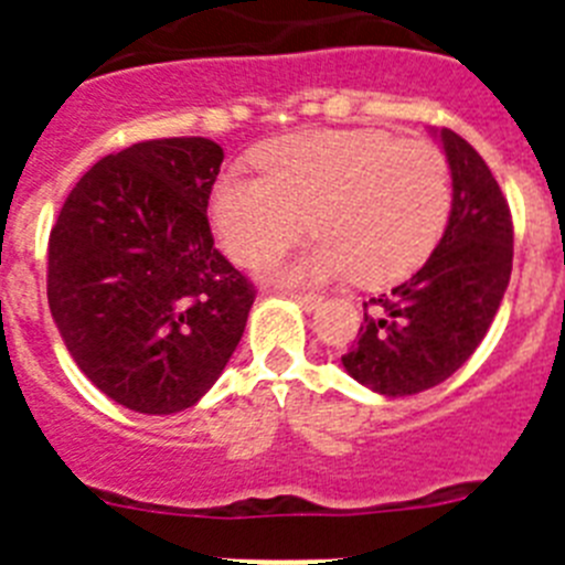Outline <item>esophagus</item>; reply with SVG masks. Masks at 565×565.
I'll return each instance as SVG.
<instances>
[{"instance_id":"obj_1","label":"esophagus","mask_w":565,"mask_h":565,"mask_svg":"<svg viewBox=\"0 0 565 565\" xmlns=\"http://www.w3.org/2000/svg\"><path fill=\"white\" fill-rule=\"evenodd\" d=\"M291 299L294 302H299V306L306 308V311H313V308L319 306V294H306V291H291Z\"/></svg>"}]
</instances>
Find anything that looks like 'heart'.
I'll return each instance as SVG.
<instances>
[{
	"instance_id": "1",
	"label": "heart",
	"mask_w": 565,
	"mask_h": 565,
	"mask_svg": "<svg viewBox=\"0 0 565 565\" xmlns=\"http://www.w3.org/2000/svg\"><path fill=\"white\" fill-rule=\"evenodd\" d=\"M263 178L226 174L212 192L223 246L243 266H266L322 234L282 279L353 277L391 286L430 257L450 214V163L422 138L387 129H308L254 154ZM312 221L308 222L307 217Z\"/></svg>"
}]
</instances>
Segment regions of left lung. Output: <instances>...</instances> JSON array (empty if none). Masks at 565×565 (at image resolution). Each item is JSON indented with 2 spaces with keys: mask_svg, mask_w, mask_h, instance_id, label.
Returning <instances> with one entry per match:
<instances>
[{
  "mask_svg": "<svg viewBox=\"0 0 565 565\" xmlns=\"http://www.w3.org/2000/svg\"><path fill=\"white\" fill-rule=\"evenodd\" d=\"M452 169V214L441 243L407 282L364 302L344 371L384 396L436 387L487 337L512 274V212L481 154L441 129Z\"/></svg>",
  "mask_w": 565,
  "mask_h": 565,
  "instance_id": "8db88e82",
  "label": "left lung"
}]
</instances>
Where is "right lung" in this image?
<instances>
[{
    "mask_svg": "<svg viewBox=\"0 0 565 565\" xmlns=\"http://www.w3.org/2000/svg\"><path fill=\"white\" fill-rule=\"evenodd\" d=\"M221 163L209 138L132 143L82 174L50 228V313L84 376L135 413L192 407L257 297L209 226Z\"/></svg>",
    "mask_w": 565,
    "mask_h": 565,
    "instance_id": "add662e5",
    "label": "right lung"
}]
</instances>
